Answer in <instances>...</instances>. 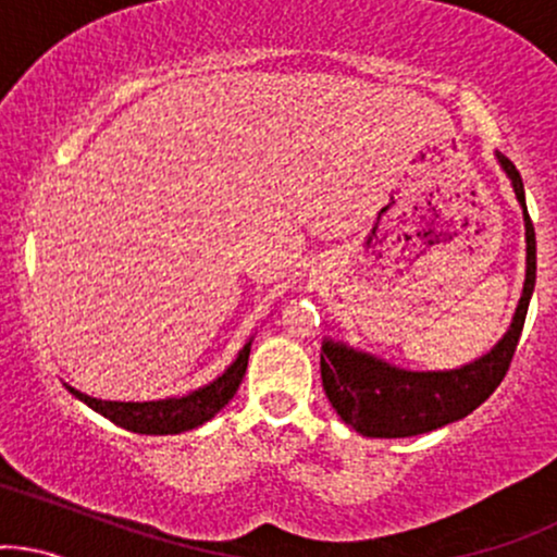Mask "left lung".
I'll return each instance as SVG.
<instances>
[{"instance_id": "obj_1", "label": "left lung", "mask_w": 557, "mask_h": 557, "mask_svg": "<svg viewBox=\"0 0 557 557\" xmlns=\"http://www.w3.org/2000/svg\"><path fill=\"white\" fill-rule=\"evenodd\" d=\"M499 163L510 176L518 200L527 209L521 174L505 156H499ZM523 216H527L529 246L527 285H523L521 304H518L510 330L486 357L449 372H407L391 368V364L368 357V354L325 341L320 351L322 386H325L330 405L335 407V412L341 414L346 425L370 438L418 436V433H428L433 428L466 418L497 391L507 370H510L518 341H521L531 293H534L536 283L534 224H531L529 211Z\"/></svg>"}]
</instances>
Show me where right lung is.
Returning <instances> with one entry per match:
<instances>
[{"mask_svg":"<svg viewBox=\"0 0 557 557\" xmlns=\"http://www.w3.org/2000/svg\"><path fill=\"white\" fill-rule=\"evenodd\" d=\"M250 344L243 346L240 357L230 364V370L222 377L211 383V386L193 391V394L182 396V399H161V401H102L91 399L82 391L71 388L76 399L100 412L110 423L126 428V431L145 433V436H166V433L193 431V428L203 425L211 420L240 388L243 375L248 368Z\"/></svg>","mask_w":557,"mask_h":557,"instance_id":"obj_1","label":"right lung"}]
</instances>
